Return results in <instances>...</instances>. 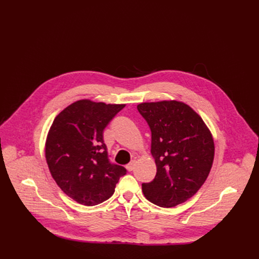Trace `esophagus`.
I'll return each instance as SVG.
<instances>
[{
	"label": "esophagus",
	"mask_w": 259,
	"mask_h": 259,
	"mask_svg": "<svg viewBox=\"0 0 259 259\" xmlns=\"http://www.w3.org/2000/svg\"><path fill=\"white\" fill-rule=\"evenodd\" d=\"M135 162H137V161H135V159H132V160L129 162V164L126 166V168H127L128 171H132V170H133V168H134V166H135Z\"/></svg>",
	"instance_id": "obj_1"
}]
</instances>
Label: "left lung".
I'll list each match as a JSON object with an SVG mask.
<instances>
[{"instance_id":"obj_1","label":"left lung","mask_w":259,"mask_h":259,"mask_svg":"<svg viewBox=\"0 0 259 259\" xmlns=\"http://www.w3.org/2000/svg\"><path fill=\"white\" fill-rule=\"evenodd\" d=\"M138 110L151 130L156 175L143 183L154 205L171 208L192 197L206 182L214 158L212 135L201 117L178 101L143 103Z\"/></svg>"}]
</instances>
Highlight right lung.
Returning a JSON list of instances; mask_svg holds the SVG:
<instances>
[{
    "label": "right lung",
    "mask_w": 259,
    "mask_h": 259,
    "mask_svg": "<svg viewBox=\"0 0 259 259\" xmlns=\"http://www.w3.org/2000/svg\"><path fill=\"white\" fill-rule=\"evenodd\" d=\"M125 105L77 101L56 117L45 154L53 180L64 193L85 206L110 198L126 168L109 159L103 132Z\"/></svg>",
    "instance_id": "obj_1"
}]
</instances>
